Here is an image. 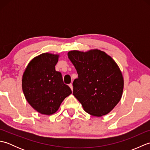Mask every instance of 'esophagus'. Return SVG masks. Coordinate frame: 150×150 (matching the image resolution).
Here are the masks:
<instances>
[{
  "mask_svg": "<svg viewBox=\"0 0 150 150\" xmlns=\"http://www.w3.org/2000/svg\"><path fill=\"white\" fill-rule=\"evenodd\" d=\"M69 86L70 88H71V90L73 91V84H69Z\"/></svg>",
  "mask_w": 150,
  "mask_h": 150,
  "instance_id": "esophagus-1",
  "label": "esophagus"
}]
</instances>
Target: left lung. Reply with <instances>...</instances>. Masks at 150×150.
<instances>
[{
	"instance_id": "obj_1",
	"label": "left lung",
	"mask_w": 150,
	"mask_h": 150,
	"mask_svg": "<svg viewBox=\"0 0 150 150\" xmlns=\"http://www.w3.org/2000/svg\"><path fill=\"white\" fill-rule=\"evenodd\" d=\"M78 78L73 82V95L84 110L95 117L109 113L122 97V72L110 56L99 50L68 53Z\"/></svg>"
}]
</instances>
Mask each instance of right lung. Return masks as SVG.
<instances>
[{"label":"right lung","mask_w":150,"mask_h":150,"mask_svg":"<svg viewBox=\"0 0 150 150\" xmlns=\"http://www.w3.org/2000/svg\"><path fill=\"white\" fill-rule=\"evenodd\" d=\"M59 55L44 53L31 60L22 75V87L28 103L38 112L50 115L59 110L71 93L64 84L61 73L55 70Z\"/></svg>","instance_id":"1"}]
</instances>
